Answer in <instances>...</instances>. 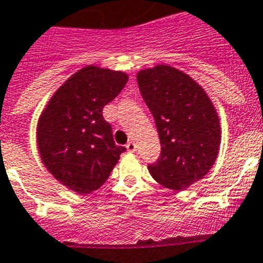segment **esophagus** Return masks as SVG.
<instances>
[{
	"label": "esophagus",
	"instance_id": "esophagus-1",
	"mask_svg": "<svg viewBox=\"0 0 263 263\" xmlns=\"http://www.w3.org/2000/svg\"><path fill=\"white\" fill-rule=\"evenodd\" d=\"M125 147H127V149L129 151V152H135V151H136V144H135L134 141H128V143H127V145H125Z\"/></svg>",
	"mask_w": 263,
	"mask_h": 263
}]
</instances>
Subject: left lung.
Instances as JSON below:
<instances>
[{
	"mask_svg": "<svg viewBox=\"0 0 263 263\" xmlns=\"http://www.w3.org/2000/svg\"><path fill=\"white\" fill-rule=\"evenodd\" d=\"M138 84L161 144L148 171L160 185L184 191L202 179L217 159L221 128L216 108L197 82L171 66L140 70Z\"/></svg>",
	"mask_w": 263,
	"mask_h": 263,
	"instance_id": "obj_1",
	"label": "left lung"
}]
</instances>
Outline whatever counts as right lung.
<instances>
[{"instance_id": "right-lung-1", "label": "right lung", "mask_w": 263, "mask_h": 263, "mask_svg": "<svg viewBox=\"0 0 263 263\" xmlns=\"http://www.w3.org/2000/svg\"><path fill=\"white\" fill-rule=\"evenodd\" d=\"M127 81L125 72L83 67L55 91L41 114L36 143L42 163L77 193L99 189L125 151L115 144L111 124L102 111Z\"/></svg>"}]
</instances>
